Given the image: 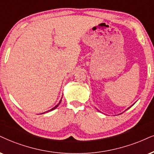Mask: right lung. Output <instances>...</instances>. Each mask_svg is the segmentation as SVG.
Listing matches in <instances>:
<instances>
[{
	"label": "right lung",
	"instance_id": "add662e5",
	"mask_svg": "<svg viewBox=\"0 0 154 154\" xmlns=\"http://www.w3.org/2000/svg\"><path fill=\"white\" fill-rule=\"evenodd\" d=\"M60 102H61V100H60V102H59V103H58V104H57V105H56V106H55V107H54V108H53V109H51V110H49V111H46V112H48V111H53V110H54L55 109H56V108H57V107H58V106H59V104L60 103Z\"/></svg>",
	"mask_w": 154,
	"mask_h": 154
}]
</instances>
